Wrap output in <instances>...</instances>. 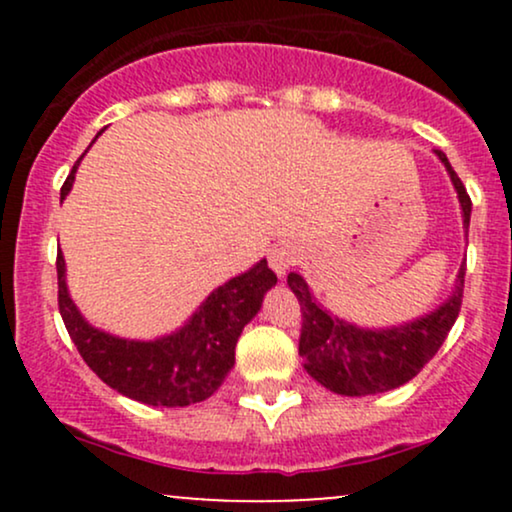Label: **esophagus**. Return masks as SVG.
I'll use <instances>...</instances> for the list:
<instances>
[{
	"label": "esophagus",
	"instance_id": "34e87169",
	"mask_svg": "<svg viewBox=\"0 0 512 512\" xmlns=\"http://www.w3.org/2000/svg\"><path fill=\"white\" fill-rule=\"evenodd\" d=\"M298 260V248L293 243H279L269 250V267L274 269L276 274L284 276Z\"/></svg>",
	"mask_w": 512,
	"mask_h": 512
}]
</instances>
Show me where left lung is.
<instances>
[{
	"instance_id": "8db88e82",
	"label": "left lung",
	"mask_w": 512,
	"mask_h": 512,
	"mask_svg": "<svg viewBox=\"0 0 512 512\" xmlns=\"http://www.w3.org/2000/svg\"><path fill=\"white\" fill-rule=\"evenodd\" d=\"M436 156L448 168L452 185H455L462 207L464 233H467L472 199L464 190L462 180L452 170L448 156L438 149ZM286 281L301 303L303 327L298 354L303 356L305 370L322 387L337 392V395L366 397L409 383L438 354L452 325H455L457 315H460L464 267H460V274H457L455 291L440 308L424 317H416L414 322L387 327V330H363V327H356L342 317L332 315L310 293L301 274L291 272Z\"/></svg>"
}]
</instances>
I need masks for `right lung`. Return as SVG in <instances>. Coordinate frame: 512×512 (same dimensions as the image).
Masks as SVG:
<instances>
[{
    "label": "right lung",
    "instance_id": "obj_1",
    "mask_svg": "<svg viewBox=\"0 0 512 512\" xmlns=\"http://www.w3.org/2000/svg\"><path fill=\"white\" fill-rule=\"evenodd\" d=\"M76 166L64 180L62 199L72 190ZM274 284L276 274L267 260H260L211 291L180 330L154 342H137L88 325L69 296L67 267L62 250L57 252L60 315L81 358L105 385L151 407H187L214 395L236 363L240 332L262 308L264 293Z\"/></svg>",
    "mask_w": 512,
    "mask_h": 512
}]
</instances>
